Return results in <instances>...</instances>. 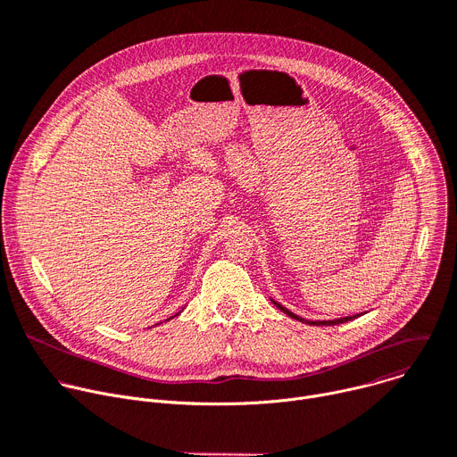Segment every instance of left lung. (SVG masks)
<instances>
[{"instance_id":"left-lung-1","label":"left lung","mask_w":457,"mask_h":457,"mask_svg":"<svg viewBox=\"0 0 457 457\" xmlns=\"http://www.w3.org/2000/svg\"><path fill=\"white\" fill-rule=\"evenodd\" d=\"M273 304L280 310V312H284L286 315H289V317H292V319H297V320H304V319H301V317H297L295 313H292V312H289V310H286L284 306H280L278 303H275L273 301ZM359 317V315H357ZM352 319H355V315L353 317H343V319H336V320H306V324H312V326H331V324H341V322H346V320H352Z\"/></svg>"}]
</instances>
